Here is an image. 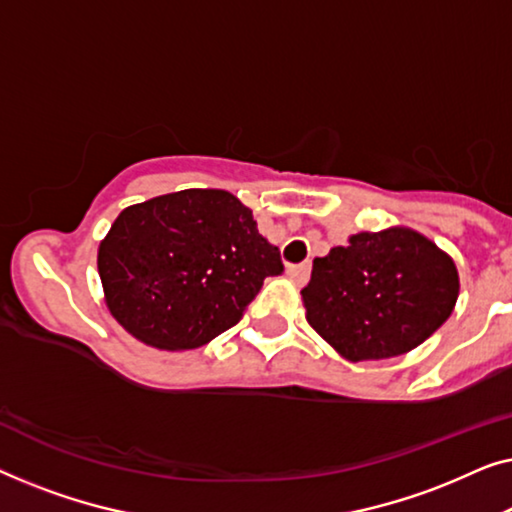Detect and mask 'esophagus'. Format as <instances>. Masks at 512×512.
Returning <instances> with one entry per match:
<instances>
[{
    "label": "esophagus",
    "instance_id": "1",
    "mask_svg": "<svg viewBox=\"0 0 512 512\" xmlns=\"http://www.w3.org/2000/svg\"><path fill=\"white\" fill-rule=\"evenodd\" d=\"M310 263H300V265H291L289 270H286V275L296 286H305L307 279H310Z\"/></svg>",
    "mask_w": 512,
    "mask_h": 512
}]
</instances>
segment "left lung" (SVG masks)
<instances>
[{
    "instance_id": "obj_1",
    "label": "left lung",
    "mask_w": 512,
    "mask_h": 512,
    "mask_svg": "<svg viewBox=\"0 0 512 512\" xmlns=\"http://www.w3.org/2000/svg\"><path fill=\"white\" fill-rule=\"evenodd\" d=\"M305 319L342 359L380 361L431 338L459 298L452 256L408 226L363 230L314 258Z\"/></svg>"
}]
</instances>
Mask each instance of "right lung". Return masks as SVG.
I'll return each instance as SVG.
<instances>
[{"mask_svg": "<svg viewBox=\"0 0 512 512\" xmlns=\"http://www.w3.org/2000/svg\"><path fill=\"white\" fill-rule=\"evenodd\" d=\"M279 249L249 207L219 188H186L125 207L97 249L104 303L144 345L181 352L242 319Z\"/></svg>", "mask_w": 512, "mask_h": 512, "instance_id": "add662e5", "label": "right lung"}]
</instances>
